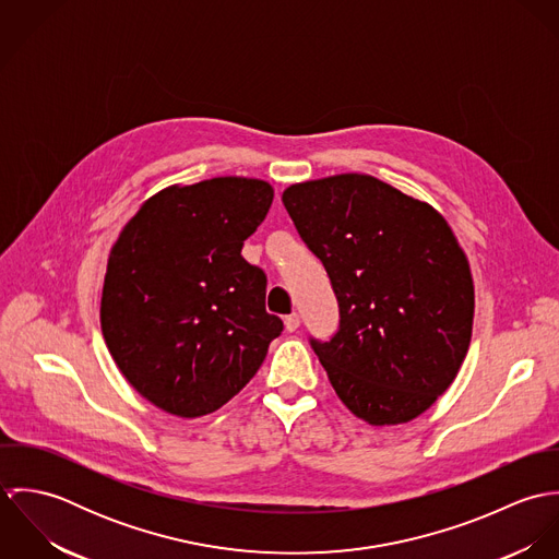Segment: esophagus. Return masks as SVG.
Listing matches in <instances>:
<instances>
[{"mask_svg": "<svg viewBox=\"0 0 559 559\" xmlns=\"http://www.w3.org/2000/svg\"><path fill=\"white\" fill-rule=\"evenodd\" d=\"M284 324H286V331H297L299 329V324H301V317L295 312V314H288L286 319H284Z\"/></svg>", "mask_w": 559, "mask_h": 559, "instance_id": "1", "label": "esophagus"}]
</instances>
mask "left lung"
Returning <instances> with one entry per match:
<instances>
[{"mask_svg": "<svg viewBox=\"0 0 559 559\" xmlns=\"http://www.w3.org/2000/svg\"><path fill=\"white\" fill-rule=\"evenodd\" d=\"M282 202L337 299L335 333L310 337L335 394L372 426L417 417L472 342L474 280L448 222L366 174L293 185Z\"/></svg>", "mask_w": 559, "mask_h": 559, "instance_id": "8db88e82", "label": "left lung"}]
</instances>
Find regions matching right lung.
<instances>
[{"instance_id":"right-lung-1","label":"right lung","mask_w":559,"mask_h":559,"mask_svg":"<svg viewBox=\"0 0 559 559\" xmlns=\"http://www.w3.org/2000/svg\"><path fill=\"white\" fill-rule=\"evenodd\" d=\"M273 189L213 178L151 198L111 247L100 329L127 381L180 417L217 411L251 381L284 322L242 255Z\"/></svg>"}]
</instances>
